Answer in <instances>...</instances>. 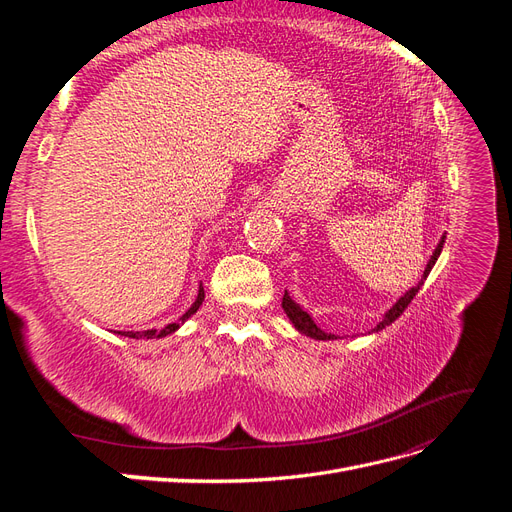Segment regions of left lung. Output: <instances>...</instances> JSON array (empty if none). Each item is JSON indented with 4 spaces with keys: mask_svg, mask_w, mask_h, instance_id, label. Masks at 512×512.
<instances>
[{
    "mask_svg": "<svg viewBox=\"0 0 512 512\" xmlns=\"http://www.w3.org/2000/svg\"><path fill=\"white\" fill-rule=\"evenodd\" d=\"M444 239H446V232L442 235V239H440V243L436 245V250H433V254H431V258H429V262H427V267H425V271H423V277H421V282H418L414 288H410V290H406L404 294H401V297L393 303V307L391 309H386V314L382 316V320L376 324V329H371V333H378V331H382V329H386L389 327V324H393L401 314H404V309L410 305V301L416 297V292L421 290V286H423V282L427 280V275H429V271L433 269V265H436V260H438V256L442 254V247H444ZM282 307H284V312H286V316H288V320L292 322V327L297 329L299 333H303V335H307V337H312V339H337L335 335H331V333H324L318 324L314 322V318L309 316L305 309L294 301L292 297H290V292L286 290L284 292V299H282Z\"/></svg>",
    "mask_w": 512,
    "mask_h": 512,
    "instance_id": "8db88e82",
    "label": "left lung"
}]
</instances>
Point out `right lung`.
Returning <instances> with one entry per match:
<instances>
[{"label": "right lung", "mask_w": 512, "mask_h": 512, "mask_svg": "<svg viewBox=\"0 0 512 512\" xmlns=\"http://www.w3.org/2000/svg\"><path fill=\"white\" fill-rule=\"evenodd\" d=\"M203 301H205V288H203V284L198 286V294H196V299H194V303H192V307L188 309V312H185L177 322H173V324H166L164 329H147V331H117V335H123V337H132V339H160V337H166V335H173L175 331H179L183 324H185V320L188 318H192L196 312H198V307L203 305Z\"/></svg>", "instance_id": "add662e5"}]
</instances>
